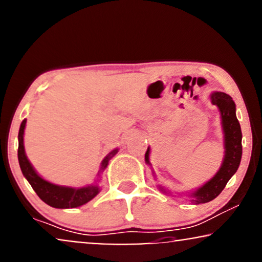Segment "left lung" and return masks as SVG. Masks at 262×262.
I'll list each match as a JSON object with an SVG mask.
<instances>
[{
    "instance_id": "1",
    "label": "left lung",
    "mask_w": 262,
    "mask_h": 262,
    "mask_svg": "<svg viewBox=\"0 0 262 262\" xmlns=\"http://www.w3.org/2000/svg\"><path fill=\"white\" fill-rule=\"evenodd\" d=\"M211 100L213 105H217L221 112L222 118V126L224 132V148H226V156H224L222 167L217 171V174L210 181L191 193L195 200H192L196 205L206 204L213 199H216L222 190L226 187L230 178L238 170L241 164L243 147H242V130L241 124L235 115V104L232 97L222 92H216L211 95ZM144 159L149 164V148L147 149ZM165 191L163 187H159Z\"/></svg>"
}]
</instances>
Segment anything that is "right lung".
Returning a JSON list of instances; mask_svg holds the SVG:
<instances>
[{
    "mask_svg": "<svg viewBox=\"0 0 262 262\" xmlns=\"http://www.w3.org/2000/svg\"><path fill=\"white\" fill-rule=\"evenodd\" d=\"M27 120H23L20 124L19 134H18V161H19V165L26 179L29 181L32 185L33 190L36 192L45 204L55 208H75L78 206H82L91 201L94 196L98 195L99 192V187L97 185H91L81 187V189H73V187H66V186H58L55 184L49 183L40 178L36 171L34 170L29 161H28L26 152H24V144H23V135H24V127H26ZM118 152V149H114L109 156L105 157L103 163H101V170L105 169L107 165V162L112 157Z\"/></svg>",
    "mask_w": 262,
    "mask_h": 262,
    "instance_id": "obj_1",
    "label": "right lung"
}]
</instances>
